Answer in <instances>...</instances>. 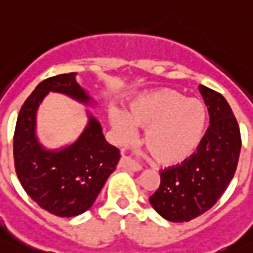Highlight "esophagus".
<instances>
[{
    "label": "esophagus",
    "mask_w": 253,
    "mask_h": 253,
    "mask_svg": "<svg viewBox=\"0 0 253 253\" xmlns=\"http://www.w3.org/2000/svg\"><path fill=\"white\" fill-rule=\"evenodd\" d=\"M121 168L126 169V170H132V172H139V170H142V167L136 164L135 162H132L128 156L126 155H122V158L119 160V164H118Z\"/></svg>",
    "instance_id": "esophagus-1"
}]
</instances>
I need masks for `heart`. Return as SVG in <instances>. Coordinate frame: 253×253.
Listing matches in <instances>:
<instances>
[{
  "instance_id": "obj_1",
  "label": "heart",
  "mask_w": 253,
  "mask_h": 253,
  "mask_svg": "<svg viewBox=\"0 0 253 253\" xmlns=\"http://www.w3.org/2000/svg\"><path fill=\"white\" fill-rule=\"evenodd\" d=\"M208 113L204 103L172 89L148 91L131 102L125 113L113 111L110 125L121 140H130L142 128L143 144L159 166L182 164L194 155L204 139Z\"/></svg>"
}]
</instances>
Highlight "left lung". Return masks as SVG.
Wrapping results in <instances>:
<instances>
[{"instance_id": "obj_1", "label": "left lung", "mask_w": 253, "mask_h": 253, "mask_svg": "<svg viewBox=\"0 0 253 253\" xmlns=\"http://www.w3.org/2000/svg\"><path fill=\"white\" fill-rule=\"evenodd\" d=\"M208 106L210 126L198 150L182 164L160 173V186L150 204L169 222H189L209 209L223 194L235 174L239 160V125L223 95L200 85Z\"/></svg>"}]
</instances>
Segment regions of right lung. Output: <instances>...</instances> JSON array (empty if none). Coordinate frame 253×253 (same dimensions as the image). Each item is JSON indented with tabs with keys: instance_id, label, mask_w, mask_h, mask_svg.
I'll return each mask as SVG.
<instances>
[{
	"instance_id": "1",
	"label": "right lung",
	"mask_w": 253,
	"mask_h": 253,
	"mask_svg": "<svg viewBox=\"0 0 253 253\" xmlns=\"http://www.w3.org/2000/svg\"><path fill=\"white\" fill-rule=\"evenodd\" d=\"M49 91L61 93L84 105L94 101L77 84L76 73L42 81L22 106L14 132L15 172L26 193L42 209L57 216L86 211L118 164L119 150L106 142L102 127L87 113V125L76 142L47 150L37 136V113Z\"/></svg>"
}]
</instances>
